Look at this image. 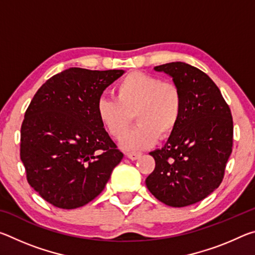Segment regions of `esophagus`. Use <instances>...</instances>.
<instances>
[{
	"label": "esophagus",
	"mask_w": 255,
	"mask_h": 255,
	"mask_svg": "<svg viewBox=\"0 0 255 255\" xmlns=\"http://www.w3.org/2000/svg\"><path fill=\"white\" fill-rule=\"evenodd\" d=\"M126 155H127V157H128L129 159H131V161H135V159H138V158H139V157L141 156L140 153H135V152L127 153Z\"/></svg>",
	"instance_id": "34e87169"
}]
</instances>
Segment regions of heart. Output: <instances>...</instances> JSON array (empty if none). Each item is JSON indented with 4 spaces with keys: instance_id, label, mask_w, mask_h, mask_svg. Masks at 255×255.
Listing matches in <instances>:
<instances>
[{
    "instance_id": "obj_1",
    "label": "heart",
    "mask_w": 255,
    "mask_h": 255,
    "mask_svg": "<svg viewBox=\"0 0 255 255\" xmlns=\"http://www.w3.org/2000/svg\"><path fill=\"white\" fill-rule=\"evenodd\" d=\"M116 99L101 98L97 103L98 119L116 139H122L132 123H138L122 141L127 150H141L175 130L183 110L180 89L145 73H130L115 88Z\"/></svg>"
}]
</instances>
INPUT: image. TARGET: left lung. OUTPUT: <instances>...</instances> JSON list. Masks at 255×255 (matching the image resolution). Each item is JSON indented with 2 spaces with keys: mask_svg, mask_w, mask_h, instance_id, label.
<instances>
[{
  "mask_svg": "<svg viewBox=\"0 0 255 255\" xmlns=\"http://www.w3.org/2000/svg\"><path fill=\"white\" fill-rule=\"evenodd\" d=\"M172 77L183 98L175 130L162 148L150 152L155 169L145 183L163 204L185 207L219 187L233 147L231 109L213 80L182 62L154 67Z\"/></svg>",
  "mask_w": 255,
  "mask_h": 255,
  "instance_id": "obj_1",
  "label": "left lung"
}]
</instances>
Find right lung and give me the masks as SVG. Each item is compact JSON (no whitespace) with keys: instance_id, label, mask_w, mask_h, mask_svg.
<instances>
[{"instance_id":"add662e5","label":"right lung","mask_w":255,"mask_h":255,"mask_svg":"<svg viewBox=\"0 0 255 255\" xmlns=\"http://www.w3.org/2000/svg\"><path fill=\"white\" fill-rule=\"evenodd\" d=\"M123 70L72 67L50 77L30 102L20 157L28 183L62 209L89 204L124 157L98 119L97 103Z\"/></svg>"}]
</instances>
